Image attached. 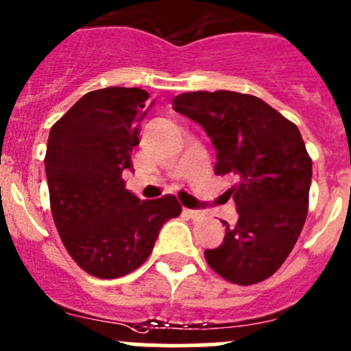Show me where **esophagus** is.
Segmentation results:
<instances>
[{"mask_svg": "<svg viewBox=\"0 0 351 351\" xmlns=\"http://www.w3.org/2000/svg\"><path fill=\"white\" fill-rule=\"evenodd\" d=\"M183 213L187 215L189 219H201V217H203V211H199V210H189V208H185V210H183Z\"/></svg>", "mask_w": 351, "mask_h": 351, "instance_id": "34e87169", "label": "esophagus"}]
</instances>
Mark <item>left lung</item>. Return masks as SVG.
<instances>
[{"instance_id":"1","label":"left lung","mask_w":351,"mask_h":351,"mask_svg":"<svg viewBox=\"0 0 351 351\" xmlns=\"http://www.w3.org/2000/svg\"><path fill=\"white\" fill-rule=\"evenodd\" d=\"M175 112L197 122L217 150L215 175H232L229 195L238 222L204 252L208 266L238 285H254L280 269L308 215L311 159L298 125L258 97L197 90L173 99Z\"/></svg>"}]
</instances>
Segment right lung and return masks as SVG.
Returning <instances> with one entry per match:
<instances>
[{"instance_id":"add662e5","label":"right lung","mask_w":351,"mask_h":351,"mask_svg":"<svg viewBox=\"0 0 351 351\" xmlns=\"http://www.w3.org/2000/svg\"><path fill=\"white\" fill-rule=\"evenodd\" d=\"M147 106V90L106 87L80 97L50 129L45 173L53 223L71 258L103 280L140 267L164 222L182 213L175 195L141 201L122 180L132 169Z\"/></svg>"}]
</instances>
